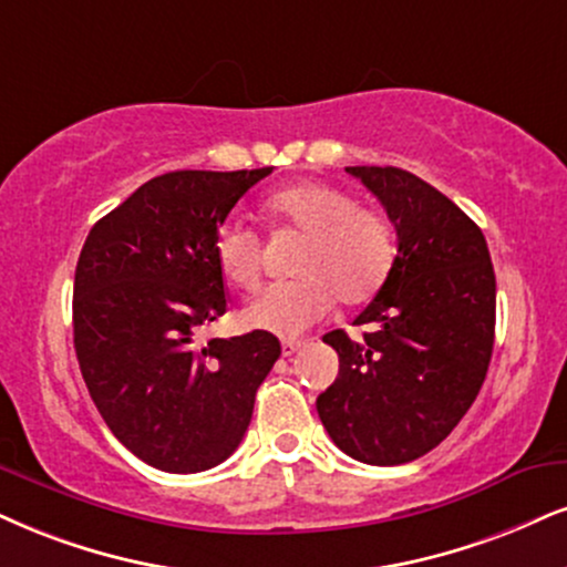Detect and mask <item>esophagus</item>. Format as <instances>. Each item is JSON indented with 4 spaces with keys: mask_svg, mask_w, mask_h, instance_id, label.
<instances>
[{
    "mask_svg": "<svg viewBox=\"0 0 567 567\" xmlns=\"http://www.w3.org/2000/svg\"><path fill=\"white\" fill-rule=\"evenodd\" d=\"M305 347V341H297V339H286L284 344H281V352H284V358H291V354H297L299 349Z\"/></svg>",
    "mask_w": 567,
    "mask_h": 567,
    "instance_id": "34e87169",
    "label": "esophagus"
}]
</instances>
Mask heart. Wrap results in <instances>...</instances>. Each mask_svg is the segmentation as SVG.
Returning <instances> with one entry per match:
<instances>
[{
	"label": "heart",
	"instance_id": "1",
	"mask_svg": "<svg viewBox=\"0 0 567 567\" xmlns=\"http://www.w3.org/2000/svg\"><path fill=\"white\" fill-rule=\"evenodd\" d=\"M268 213L305 234L295 260V281L272 284L241 310L244 326L295 337L331 310L333 299L360 305L373 297L394 262V230L381 213L360 207L341 188L302 181L270 194ZM215 262L236 289L260 278V236L239 218H228L213 241Z\"/></svg>",
	"mask_w": 567,
	"mask_h": 567
}]
</instances>
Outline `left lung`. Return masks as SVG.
<instances>
[{"mask_svg": "<svg viewBox=\"0 0 567 567\" xmlns=\"http://www.w3.org/2000/svg\"><path fill=\"white\" fill-rule=\"evenodd\" d=\"M349 176L386 209L396 257L354 326L326 333L339 375L318 396L328 436L368 465H402L450 436L486 379L497 281L481 228L439 188L402 167L358 165Z\"/></svg>", "mask_w": 567, "mask_h": 567, "instance_id": "left-lung-1", "label": "left lung"}]
</instances>
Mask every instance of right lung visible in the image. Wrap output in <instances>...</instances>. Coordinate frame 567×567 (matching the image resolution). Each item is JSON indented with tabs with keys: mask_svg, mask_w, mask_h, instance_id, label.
Masks as SVG:
<instances>
[{
	"mask_svg": "<svg viewBox=\"0 0 567 567\" xmlns=\"http://www.w3.org/2000/svg\"><path fill=\"white\" fill-rule=\"evenodd\" d=\"M272 167L173 171L89 230L73 286V344L91 400L125 450L165 473L220 465L281 354L268 331L194 344L228 310L213 241Z\"/></svg>",
	"mask_w": 567,
	"mask_h": 567,
	"instance_id": "right-lung-1",
	"label": "right lung"
}]
</instances>
